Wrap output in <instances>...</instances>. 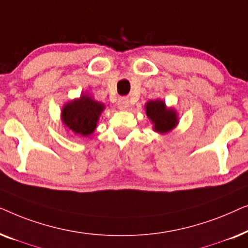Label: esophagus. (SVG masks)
Masks as SVG:
<instances>
[{"instance_id":"34e87169","label":"esophagus","mask_w":248,"mask_h":248,"mask_svg":"<svg viewBox=\"0 0 248 248\" xmlns=\"http://www.w3.org/2000/svg\"><path fill=\"white\" fill-rule=\"evenodd\" d=\"M117 107L118 109L121 110H126L128 107H130V103H128V99L125 97H122L117 101Z\"/></svg>"}]
</instances>
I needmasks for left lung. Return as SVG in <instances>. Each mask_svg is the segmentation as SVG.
Instances as JSON below:
<instances>
[{"label": "left lung", "mask_w": 248, "mask_h": 248, "mask_svg": "<svg viewBox=\"0 0 248 248\" xmlns=\"http://www.w3.org/2000/svg\"><path fill=\"white\" fill-rule=\"evenodd\" d=\"M145 114L152 123V128L159 134H166L177 126L178 113L175 108L168 107L164 100H149L144 105Z\"/></svg>", "instance_id": "8db88e82"}]
</instances>
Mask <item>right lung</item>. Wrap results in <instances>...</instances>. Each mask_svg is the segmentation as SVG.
<instances>
[{
	"mask_svg": "<svg viewBox=\"0 0 248 248\" xmlns=\"http://www.w3.org/2000/svg\"><path fill=\"white\" fill-rule=\"evenodd\" d=\"M105 104L94 100L88 93L64 104L61 120L67 132L78 137H90L98 126V121L105 109Z\"/></svg>",
	"mask_w": 248,
	"mask_h": 248,
	"instance_id": "right-lung-1",
	"label": "right lung"
}]
</instances>
